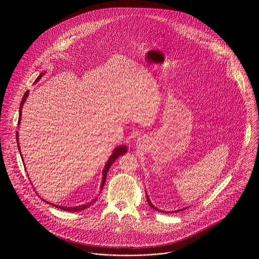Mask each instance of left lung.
<instances>
[{
	"instance_id": "obj_1",
	"label": "left lung",
	"mask_w": 259,
	"mask_h": 259,
	"mask_svg": "<svg viewBox=\"0 0 259 259\" xmlns=\"http://www.w3.org/2000/svg\"><path fill=\"white\" fill-rule=\"evenodd\" d=\"M147 199H148V204H149V206H151L153 209H155V210H157V211H160V212H163L162 210H159V209H157L155 206H153L152 204H151V202H150V200H149V198H148V194H147ZM185 208H184V209H181V210H185ZM181 210H178V211H181ZM177 212V211H176Z\"/></svg>"
}]
</instances>
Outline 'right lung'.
Wrapping results in <instances>:
<instances>
[{
	"mask_svg": "<svg viewBox=\"0 0 259 259\" xmlns=\"http://www.w3.org/2000/svg\"><path fill=\"white\" fill-rule=\"evenodd\" d=\"M42 74H40L37 77V79H36V81H37L41 76H42ZM29 96V91H27L26 93H25V95H24V97H23V99H22V102H21V105H20V112H19V121H18V123H20V120H21V115H22V109H23V106H24V103L26 102V100H27V97ZM16 137H17V143H18V148L20 149V147H19V141H18V132L16 133ZM126 150H127V148L125 147V146H120V147H118V148H114V150H113V152H112V154H111V156H110V158H109V160H108V162H107V164H106V166H105V168H104V171H103V182H102V185H101V189H103V187H104V185H105V183H106V180H107V175H108V171H109V169H110V167L111 166V164L115 161V159L118 157V156H120V155H122V154H124L125 152H126ZM20 152H21V150H20ZM44 200V199H42ZM96 200H97V198H95V199H93L91 202H88V203H85V204H82V205H79V206H74V207H66V206H62V205H56V204H53V205H55L56 207H58V208H60V209H63V210H66V211H71V212H75V211H80V210H83V209H85V208H88V207H90L93 203H95L96 202ZM44 201H46V200H44ZM46 202H48V201H46ZM48 203H50V202H48ZM52 204V203H51Z\"/></svg>",
	"mask_w": 259,
	"mask_h": 259,
	"instance_id": "1",
	"label": "right lung"
}]
</instances>
